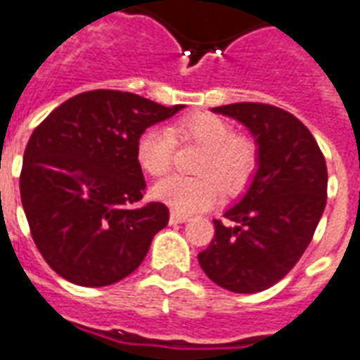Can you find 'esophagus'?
<instances>
[{"instance_id":"1","label":"esophagus","mask_w":360,"mask_h":360,"mask_svg":"<svg viewBox=\"0 0 360 360\" xmlns=\"http://www.w3.org/2000/svg\"><path fill=\"white\" fill-rule=\"evenodd\" d=\"M188 220V216L181 214V212H177V210H172L170 212V224H185V221Z\"/></svg>"}]
</instances>
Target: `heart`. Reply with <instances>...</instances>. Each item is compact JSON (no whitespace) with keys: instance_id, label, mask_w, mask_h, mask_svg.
I'll return each mask as SVG.
<instances>
[{"instance_id":"obj_1","label":"heart","mask_w":360,"mask_h":360,"mask_svg":"<svg viewBox=\"0 0 360 360\" xmlns=\"http://www.w3.org/2000/svg\"><path fill=\"white\" fill-rule=\"evenodd\" d=\"M175 142L203 148L195 177L172 175L153 186V198L170 209L194 214L210 209L227 194L246 188L257 168V146L214 112H192L177 120L170 129L148 127L134 146L136 162L151 177H162L174 162Z\"/></svg>"}]
</instances>
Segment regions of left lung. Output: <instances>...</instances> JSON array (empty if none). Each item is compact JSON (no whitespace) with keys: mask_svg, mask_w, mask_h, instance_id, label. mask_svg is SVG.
<instances>
[{"mask_svg":"<svg viewBox=\"0 0 360 360\" xmlns=\"http://www.w3.org/2000/svg\"><path fill=\"white\" fill-rule=\"evenodd\" d=\"M244 124L257 139L259 168L226 220H214V238L198 255L210 281L255 294L281 281L311 244L327 200V166L305 125L266 103L212 109Z\"/></svg>","mask_w":360,"mask_h":360,"instance_id":"left-lung-1","label":"left lung"}]
</instances>
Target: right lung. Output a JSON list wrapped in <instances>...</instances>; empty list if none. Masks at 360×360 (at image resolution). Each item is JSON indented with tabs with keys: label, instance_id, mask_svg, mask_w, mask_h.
<instances>
[{
	"label": "right lung",
	"instance_id": "right-lung-1",
	"mask_svg": "<svg viewBox=\"0 0 360 360\" xmlns=\"http://www.w3.org/2000/svg\"><path fill=\"white\" fill-rule=\"evenodd\" d=\"M120 90H90L58 105L23 153L20 195L38 251L58 276L107 286L133 274L168 207L144 198L136 139L179 112Z\"/></svg>",
	"mask_w": 360,
	"mask_h": 360
}]
</instances>
